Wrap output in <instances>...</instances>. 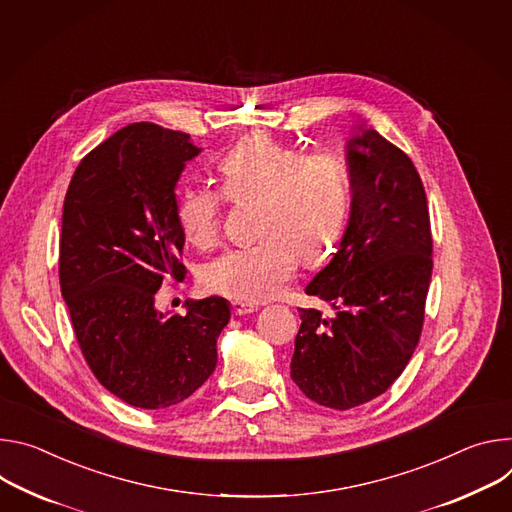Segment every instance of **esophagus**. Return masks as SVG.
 <instances>
[{
	"label": "esophagus",
	"mask_w": 512,
	"mask_h": 512,
	"mask_svg": "<svg viewBox=\"0 0 512 512\" xmlns=\"http://www.w3.org/2000/svg\"><path fill=\"white\" fill-rule=\"evenodd\" d=\"M254 311H258V305H254V303H246V301H234L232 303V313L236 317H242V315H248V313H254Z\"/></svg>",
	"instance_id": "34e87169"
}]
</instances>
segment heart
I'll use <instances>...</instances> for the list:
<instances>
[{
    "label": "heart",
    "mask_w": 512,
    "mask_h": 512,
    "mask_svg": "<svg viewBox=\"0 0 512 512\" xmlns=\"http://www.w3.org/2000/svg\"><path fill=\"white\" fill-rule=\"evenodd\" d=\"M221 191L187 183L175 217L197 250L221 242L225 203L258 199L256 240L225 252L203 274L205 287L238 301H266L287 289L299 260L317 266L329 258L346 227L350 177L331 154L303 152L268 132L238 140L217 162Z\"/></svg>",
    "instance_id": "b5f03b06"
}]
</instances>
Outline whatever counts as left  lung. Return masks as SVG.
Returning <instances> with one entry per match:
<instances>
[{
  "label": "left lung",
  "mask_w": 512,
  "mask_h": 512,
  "mask_svg": "<svg viewBox=\"0 0 512 512\" xmlns=\"http://www.w3.org/2000/svg\"><path fill=\"white\" fill-rule=\"evenodd\" d=\"M352 213L333 260L305 293L331 319L301 309L291 378L313 403L348 411L390 388L409 364L425 319L433 238L413 160L376 130L348 144Z\"/></svg>",
  "instance_id": "left-lung-1"
}]
</instances>
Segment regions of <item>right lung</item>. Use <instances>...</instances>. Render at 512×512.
I'll return each instance as SVG.
<instances>
[{"label":"right lung","mask_w":512,"mask_h":512,"mask_svg":"<svg viewBox=\"0 0 512 512\" xmlns=\"http://www.w3.org/2000/svg\"><path fill=\"white\" fill-rule=\"evenodd\" d=\"M199 152L185 132L130 124L79 162L65 195L59 278L75 337L95 378L140 409L189 399L230 321L221 297L187 301V315L154 307L162 280L187 274L175 187Z\"/></svg>","instance_id":"obj_1"}]
</instances>
